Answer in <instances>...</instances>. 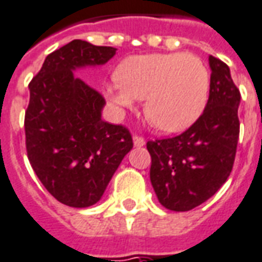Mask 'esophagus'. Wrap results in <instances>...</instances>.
<instances>
[{
    "label": "esophagus",
    "mask_w": 262,
    "mask_h": 262,
    "mask_svg": "<svg viewBox=\"0 0 262 262\" xmlns=\"http://www.w3.org/2000/svg\"><path fill=\"white\" fill-rule=\"evenodd\" d=\"M133 141L135 146H144L145 145V139L142 137H139V135H134Z\"/></svg>",
    "instance_id": "obj_1"
}]
</instances>
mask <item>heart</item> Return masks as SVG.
I'll return each mask as SVG.
<instances>
[{"mask_svg": "<svg viewBox=\"0 0 262 262\" xmlns=\"http://www.w3.org/2000/svg\"><path fill=\"white\" fill-rule=\"evenodd\" d=\"M211 76L205 62L188 53L133 55L117 68V79L106 86V97L118 110L145 99L146 117L163 131L190 127L201 116Z\"/></svg>", "mask_w": 262, "mask_h": 262, "instance_id": "1", "label": "heart"}]
</instances>
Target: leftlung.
Instances as JSON below:
<instances>
[{
    "label": "left lung",
    "instance_id": "obj_1",
    "mask_svg": "<svg viewBox=\"0 0 262 262\" xmlns=\"http://www.w3.org/2000/svg\"><path fill=\"white\" fill-rule=\"evenodd\" d=\"M209 97L200 118L177 137L146 144L150 183L160 204L170 211H190L209 200L234 163L240 92L223 61L209 55Z\"/></svg>",
    "mask_w": 262,
    "mask_h": 262
}]
</instances>
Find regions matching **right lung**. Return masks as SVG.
<instances>
[{
  "instance_id": "1",
  "label": "right lung",
  "mask_w": 262,
  "mask_h": 262,
  "mask_svg": "<svg viewBox=\"0 0 262 262\" xmlns=\"http://www.w3.org/2000/svg\"><path fill=\"white\" fill-rule=\"evenodd\" d=\"M116 50L72 40L46 57L29 83L28 158L46 190L68 207L96 204L133 149L128 129L102 120L104 97L74 75L78 68L106 64Z\"/></svg>"
}]
</instances>
